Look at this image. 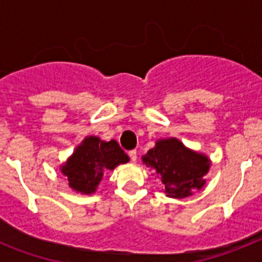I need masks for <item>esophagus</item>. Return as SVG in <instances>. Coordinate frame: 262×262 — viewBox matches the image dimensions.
Wrapping results in <instances>:
<instances>
[{
    "label": "esophagus",
    "mask_w": 262,
    "mask_h": 262,
    "mask_svg": "<svg viewBox=\"0 0 262 262\" xmlns=\"http://www.w3.org/2000/svg\"><path fill=\"white\" fill-rule=\"evenodd\" d=\"M128 156H129V159H131V161H133V163H135L136 159H138V152H136L135 149H133V151L128 152Z\"/></svg>",
    "instance_id": "1"
}]
</instances>
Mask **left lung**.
Masks as SVG:
<instances>
[{"mask_svg": "<svg viewBox=\"0 0 262 262\" xmlns=\"http://www.w3.org/2000/svg\"><path fill=\"white\" fill-rule=\"evenodd\" d=\"M142 160L161 180L170 198H186L193 190H201L211 164L209 157L191 151L176 138L157 140Z\"/></svg>", "mask_w": 262, "mask_h": 262, "instance_id": "1", "label": "left lung"}]
</instances>
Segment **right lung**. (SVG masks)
I'll use <instances>...</instances> for the list:
<instances>
[{"instance_id": "1", "label": "right lung", "mask_w": 262, "mask_h": 262, "mask_svg": "<svg viewBox=\"0 0 262 262\" xmlns=\"http://www.w3.org/2000/svg\"><path fill=\"white\" fill-rule=\"evenodd\" d=\"M129 159L115 140L103 142L97 136H88L61 165V173L68 177L69 186L82 194H92L106 170H113Z\"/></svg>"}]
</instances>
